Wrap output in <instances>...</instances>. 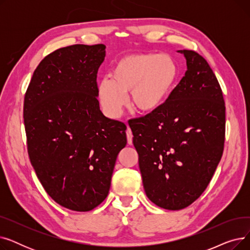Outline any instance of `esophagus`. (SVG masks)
I'll return each mask as SVG.
<instances>
[{
    "mask_svg": "<svg viewBox=\"0 0 250 250\" xmlns=\"http://www.w3.org/2000/svg\"><path fill=\"white\" fill-rule=\"evenodd\" d=\"M125 133H126L127 144H128V145H132V144H133V133H132V130H130V128H129V127H127Z\"/></svg>",
    "mask_w": 250,
    "mask_h": 250,
    "instance_id": "obj_1",
    "label": "esophagus"
}]
</instances>
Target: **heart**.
<instances>
[{
  "instance_id": "1",
  "label": "heart",
  "mask_w": 250,
  "mask_h": 250,
  "mask_svg": "<svg viewBox=\"0 0 250 250\" xmlns=\"http://www.w3.org/2000/svg\"><path fill=\"white\" fill-rule=\"evenodd\" d=\"M176 77L173 61L166 56L130 55L118 61L110 79H102L98 85L99 100L104 111L118 118L130 93L133 107L151 113L164 102Z\"/></svg>"
}]
</instances>
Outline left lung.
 I'll list each match as a JSON object with an SVG mask.
<instances>
[{"label":"left lung","mask_w":250,"mask_h":250,"mask_svg":"<svg viewBox=\"0 0 250 250\" xmlns=\"http://www.w3.org/2000/svg\"><path fill=\"white\" fill-rule=\"evenodd\" d=\"M178 52L187 60L185 76L158 109L129 124L144 189L172 211L205 191L225 142V102L214 72L198 52Z\"/></svg>","instance_id":"8db88e82"}]
</instances>
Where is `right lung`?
Returning <instances> with one entry per match:
<instances>
[{"label": "right lung", "mask_w": 250, "mask_h": 250, "mask_svg": "<svg viewBox=\"0 0 250 250\" xmlns=\"http://www.w3.org/2000/svg\"><path fill=\"white\" fill-rule=\"evenodd\" d=\"M104 44H74L46 56L24 98V125L31 165L50 198L88 212L108 194L126 125L103 115L97 72Z\"/></svg>", "instance_id": "1"}]
</instances>
